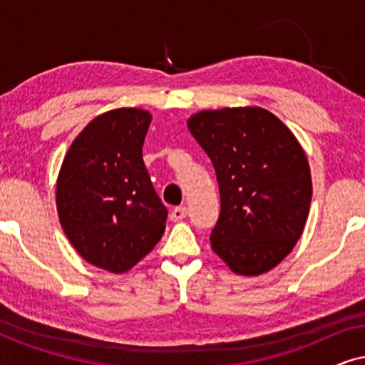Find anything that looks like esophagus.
<instances>
[{
	"mask_svg": "<svg viewBox=\"0 0 365 365\" xmlns=\"http://www.w3.org/2000/svg\"><path fill=\"white\" fill-rule=\"evenodd\" d=\"M187 216V209L184 206H179V207H174L171 211V221L178 222V221H182L184 217Z\"/></svg>",
	"mask_w": 365,
	"mask_h": 365,
	"instance_id": "1",
	"label": "esophagus"
}]
</instances>
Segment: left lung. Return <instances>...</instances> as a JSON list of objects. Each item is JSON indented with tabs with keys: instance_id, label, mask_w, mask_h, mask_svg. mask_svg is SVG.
Returning <instances> with one entry per match:
<instances>
[{
	"instance_id": "1",
	"label": "left lung",
	"mask_w": 365,
	"mask_h": 365,
	"mask_svg": "<svg viewBox=\"0 0 365 365\" xmlns=\"http://www.w3.org/2000/svg\"><path fill=\"white\" fill-rule=\"evenodd\" d=\"M187 128L216 169L221 212L212 251L241 276H259L292 251L306 226L312 179L291 129L256 106L204 109Z\"/></svg>"
}]
</instances>
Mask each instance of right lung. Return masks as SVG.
I'll list each match as a JSON object with an SVG mask.
<instances>
[{
    "label": "right lung",
    "instance_id": "add662e5",
    "mask_svg": "<svg viewBox=\"0 0 365 365\" xmlns=\"http://www.w3.org/2000/svg\"><path fill=\"white\" fill-rule=\"evenodd\" d=\"M151 113L119 108L93 119L69 146L56 181L61 227L79 256L123 274L153 251L168 209L143 161Z\"/></svg>",
    "mask_w": 365,
    "mask_h": 365
}]
</instances>
